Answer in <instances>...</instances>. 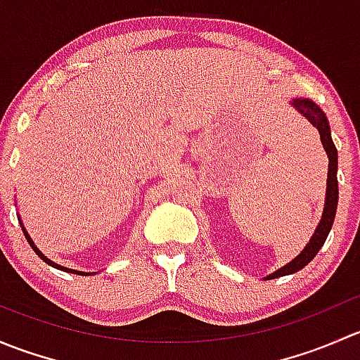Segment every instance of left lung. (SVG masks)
<instances>
[{
  "instance_id": "obj_1",
  "label": "left lung",
  "mask_w": 360,
  "mask_h": 360,
  "mask_svg": "<svg viewBox=\"0 0 360 360\" xmlns=\"http://www.w3.org/2000/svg\"><path fill=\"white\" fill-rule=\"evenodd\" d=\"M291 104L296 108L315 129L319 130L321 134V141L322 146H324L326 153H328L329 158V170H328V190H326V205H324V212H322V219L319 223L317 230L315 233L311 235L310 242L307 244V248L301 250V254H297L292 261H289L285 266L278 268L277 271H274L271 275H268V281L270 278H278L284 277V275H291L300 271L301 268L307 266L317 252L321 250L322 245H324L326 238H328L329 231H331L333 223H335V216H336V207H338V150L333 143L331 137V129H329V122L326 118L324 111L310 99H292Z\"/></svg>"
}]
</instances>
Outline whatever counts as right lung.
Returning <instances> with one entry per match:
<instances>
[{
  "mask_svg": "<svg viewBox=\"0 0 360 360\" xmlns=\"http://www.w3.org/2000/svg\"><path fill=\"white\" fill-rule=\"evenodd\" d=\"M22 231H24L25 238H27L29 245H31V248H32V250H34V252H36V254H38V256H39V257H41V259H43V261H45V263H46V264H50V266L57 268V270H63V271H69V274H78V275H89V274H83V271H76V270H71V268H64V266H60V264H57V263H53V261H50V259H49V257H46V256H45V254H43V252H41V250H39L38 248H36V245H34V242H32V240H31V237H29V233H27V231H25V228H24V226H22Z\"/></svg>",
  "mask_w": 360,
  "mask_h": 360,
  "instance_id": "1",
  "label": "right lung"
}]
</instances>
